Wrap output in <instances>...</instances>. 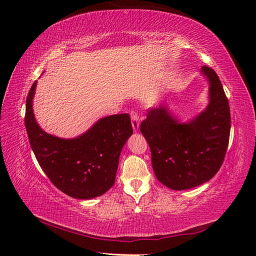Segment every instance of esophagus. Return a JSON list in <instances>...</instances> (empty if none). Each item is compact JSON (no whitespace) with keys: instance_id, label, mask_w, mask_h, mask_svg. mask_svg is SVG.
Instances as JSON below:
<instances>
[{"instance_id":"34e87169","label":"esophagus","mask_w":256,"mask_h":256,"mask_svg":"<svg viewBox=\"0 0 256 256\" xmlns=\"http://www.w3.org/2000/svg\"><path fill=\"white\" fill-rule=\"evenodd\" d=\"M131 118H132V126L134 132H136L138 130V125H140V116H138L136 110H131Z\"/></svg>"}]
</instances>
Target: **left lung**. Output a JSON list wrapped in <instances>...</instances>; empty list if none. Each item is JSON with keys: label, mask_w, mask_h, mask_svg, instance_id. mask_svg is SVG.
Returning a JSON list of instances; mask_svg holds the SVG:
<instances>
[{"label": "left lung", "mask_w": 256, "mask_h": 256, "mask_svg": "<svg viewBox=\"0 0 256 256\" xmlns=\"http://www.w3.org/2000/svg\"><path fill=\"white\" fill-rule=\"evenodd\" d=\"M201 72L209 81L210 102L204 112L188 123H180L162 105L146 112L140 125L150 146L154 175L172 190L192 188L211 180L228 148V99L216 73L209 66H202Z\"/></svg>", "instance_id": "left-lung-1"}]
</instances>
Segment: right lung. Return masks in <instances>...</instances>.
Masks as SVG:
<instances>
[{
	"label": "right lung",
	"mask_w": 256,
	"mask_h": 256,
	"mask_svg": "<svg viewBox=\"0 0 256 256\" xmlns=\"http://www.w3.org/2000/svg\"><path fill=\"white\" fill-rule=\"evenodd\" d=\"M36 84H32L26 100L24 125L42 170L68 196L89 200L102 196L115 183L120 151L133 133L130 115L107 116L74 138H56L42 131L34 120Z\"/></svg>",
	"instance_id": "add662e5"
}]
</instances>
